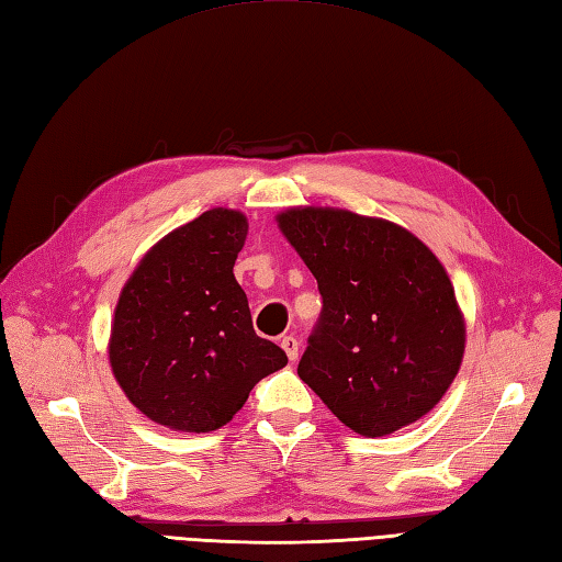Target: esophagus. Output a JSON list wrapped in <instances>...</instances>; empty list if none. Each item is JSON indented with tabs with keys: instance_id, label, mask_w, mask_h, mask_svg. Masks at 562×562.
<instances>
[{
	"instance_id": "1",
	"label": "esophagus",
	"mask_w": 562,
	"mask_h": 562,
	"mask_svg": "<svg viewBox=\"0 0 562 562\" xmlns=\"http://www.w3.org/2000/svg\"><path fill=\"white\" fill-rule=\"evenodd\" d=\"M281 348L285 350V355H289L291 362L297 360V348H300V344H297V340H295L293 336H283V338H281Z\"/></svg>"
}]
</instances>
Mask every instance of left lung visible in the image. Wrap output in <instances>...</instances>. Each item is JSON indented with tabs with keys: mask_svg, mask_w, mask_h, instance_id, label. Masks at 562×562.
Instances as JSON below:
<instances>
[{
	"mask_svg": "<svg viewBox=\"0 0 562 562\" xmlns=\"http://www.w3.org/2000/svg\"><path fill=\"white\" fill-rule=\"evenodd\" d=\"M277 222L322 293L297 376L362 436L427 415L464 352L462 312L436 255L403 226L348 210L293 207Z\"/></svg>",
	"mask_w": 562,
	"mask_h": 562,
	"instance_id": "left-lung-1",
	"label": "left lung"
}]
</instances>
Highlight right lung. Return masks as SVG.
<instances>
[{"label": "right lung", "mask_w": 562, "mask_h": 562, "mask_svg": "<svg viewBox=\"0 0 562 562\" xmlns=\"http://www.w3.org/2000/svg\"><path fill=\"white\" fill-rule=\"evenodd\" d=\"M248 218L216 207L171 231L119 295L109 362L126 398L164 427H224L289 358L252 328L234 277Z\"/></svg>", "instance_id": "add662e5"}]
</instances>
